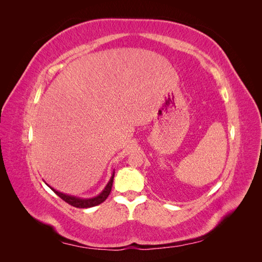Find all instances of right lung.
I'll use <instances>...</instances> for the list:
<instances>
[{
	"instance_id": "right-lung-1",
	"label": "right lung",
	"mask_w": 262,
	"mask_h": 262,
	"mask_svg": "<svg viewBox=\"0 0 262 262\" xmlns=\"http://www.w3.org/2000/svg\"><path fill=\"white\" fill-rule=\"evenodd\" d=\"M114 177H115V169L112 173V177H110V180L108 181V184L106 185V187L104 188V190L102 191L94 198H78V196H74V195H70V194H66L63 192H60L58 191V190L53 189L52 187H50L48 184H46L47 186H49V188L52 190V191L58 194L62 200H64L67 203L73 205V207L75 208H80V209H86V208H92V207H95V205H98L100 203L104 202L110 191H112V188H113V182H114Z\"/></svg>"
}]
</instances>
